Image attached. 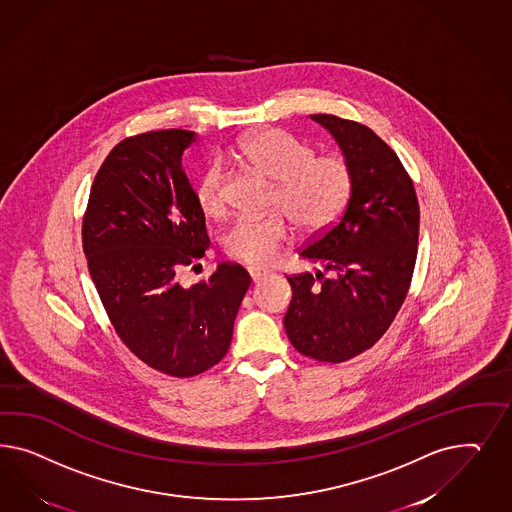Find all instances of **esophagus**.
Listing matches in <instances>:
<instances>
[{
	"label": "esophagus",
	"mask_w": 512,
	"mask_h": 512,
	"mask_svg": "<svg viewBox=\"0 0 512 512\" xmlns=\"http://www.w3.org/2000/svg\"><path fill=\"white\" fill-rule=\"evenodd\" d=\"M248 272L253 283H257V281H261V279L268 276V272H266V270H261V268H248Z\"/></svg>",
	"instance_id": "obj_1"
}]
</instances>
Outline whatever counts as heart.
<instances>
[{
  "mask_svg": "<svg viewBox=\"0 0 512 512\" xmlns=\"http://www.w3.org/2000/svg\"><path fill=\"white\" fill-rule=\"evenodd\" d=\"M233 159L276 182L270 216H240L221 236L223 251L240 263H272L293 238V221L306 233H321L345 210L353 171L345 157L317 155L315 148L281 129H263L240 140ZM195 202L206 217L225 214V169L208 165L195 182Z\"/></svg>",
  "mask_w": 512,
  "mask_h": 512,
  "instance_id": "heart-1",
  "label": "heart"
}]
</instances>
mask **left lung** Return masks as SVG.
I'll use <instances>...</instances> for the list:
<instances>
[{
    "label": "left lung",
    "instance_id": "1",
    "mask_svg": "<svg viewBox=\"0 0 512 512\" xmlns=\"http://www.w3.org/2000/svg\"><path fill=\"white\" fill-rule=\"evenodd\" d=\"M311 118L338 140L353 193L336 223L298 249L336 276H289L283 325L300 355L338 364L368 351L402 308L417 263L419 201L400 157L370 127L334 114Z\"/></svg>",
    "mask_w": 512,
    "mask_h": 512
}]
</instances>
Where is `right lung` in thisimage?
Segmentation results:
<instances>
[{"label":"right lung","instance_id":"add662e5","mask_svg":"<svg viewBox=\"0 0 512 512\" xmlns=\"http://www.w3.org/2000/svg\"><path fill=\"white\" fill-rule=\"evenodd\" d=\"M193 131H146L118 142L95 174L82 217L88 270L118 338L171 377L216 366L233 340L251 278L221 263L189 289L182 268L210 246L204 214L182 171Z\"/></svg>","mask_w":512,"mask_h":512}]
</instances>
